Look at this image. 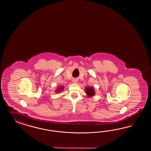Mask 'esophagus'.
<instances>
[{
  "label": "esophagus",
  "mask_w": 151,
  "mask_h": 151,
  "mask_svg": "<svg viewBox=\"0 0 151 151\" xmlns=\"http://www.w3.org/2000/svg\"><path fill=\"white\" fill-rule=\"evenodd\" d=\"M73 82H74V83H77V82H78V80H73Z\"/></svg>",
  "instance_id": "obj_1"
}]
</instances>
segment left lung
Here are the masks:
<instances>
[{
    "label": "left lung",
    "instance_id": "left-lung-1",
    "mask_svg": "<svg viewBox=\"0 0 151 151\" xmlns=\"http://www.w3.org/2000/svg\"><path fill=\"white\" fill-rule=\"evenodd\" d=\"M86 93L88 96H93L95 95V91L92 87H87L85 89Z\"/></svg>",
    "mask_w": 151,
    "mask_h": 151
}]
</instances>
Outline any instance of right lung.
Returning a JSON list of instances; mask_svg holds the SVG:
<instances>
[{"label":"right lung","instance_id":"right-lung-1","mask_svg":"<svg viewBox=\"0 0 151 151\" xmlns=\"http://www.w3.org/2000/svg\"><path fill=\"white\" fill-rule=\"evenodd\" d=\"M63 89H64V87H60L58 88V90H56V91H61V90H63Z\"/></svg>","mask_w":151,"mask_h":151}]
</instances>
